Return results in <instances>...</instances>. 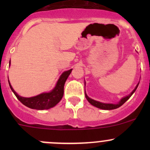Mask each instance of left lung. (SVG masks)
<instances>
[{
  "instance_id": "8db88e82",
  "label": "left lung",
  "mask_w": 150,
  "mask_h": 150,
  "mask_svg": "<svg viewBox=\"0 0 150 150\" xmlns=\"http://www.w3.org/2000/svg\"><path fill=\"white\" fill-rule=\"evenodd\" d=\"M139 86V83L137 84V86H136L135 89H134V91H133L131 93V94H129L128 96H125V97L122 98L121 100L120 101V102L116 104H104V103H102V102H97V101H95L93 100V99H90V98L88 97V96H87V94L86 93V92H85V95H86V99H87V100L88 101L89 103L91 104H92L93 106H94V107H98V108H100V109H102V110H114V109H116V108H118V107H120V106H122V104L125 103V102H126L127 100H128V99H129L130 97H131V96H132L133 93L135 92V91L137 90V87H138Z\"/></svg>"
}]
</instances>
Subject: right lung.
Here are the masks:
<instances>
[{
  "label": "right lung",
  "mask_w": 150,
  "mask_h": 150,
  "mask_svg": "<svg viewBox=\"0 0 150 150\" xmlns=\"http://www.w3.org/2000/svg\"><path fill=\"white\" fill-rule=\"evenodd\" d=\"M71 71H72V69L63 72L62 75L60 76L59 81H57L55 88L51 92L41 93V94L33 96V97L25 98L19 96L11 87L9 81H8V83H9L11 89L13 92L15 96L24 105L27 106L29 108L35 109V110H48L58 104L62 98L63 95H64V83H65L69 74L71 73Z\"/></svg>",
  "instance_id": "right-lung-1"
}]
</instances>
